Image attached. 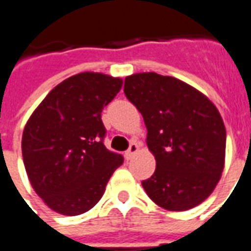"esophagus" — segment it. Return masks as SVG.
Listing matches in <instances>:
<instances>
[{"mask_svg": "<svg viewBox=\"0 0 251 251\" xmlns=\"http://www.w3.org/2000/svg\"><path fill=\"white\" fill-rule=\"evenodd\" d=\"M138 150H139V146H138V143H135V142L129 143L128 150H127V151H126V154H124V155H126V158H127V160H131V158H132V155L135 154Z\"/></svg>", "mask_w": 251, "mask_h": 251, "instance_id": "obj_1", "label": "esophagus"}]
</instances>
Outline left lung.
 <instances>
[{"mask_svg": "<svg viewBox=\"0 0 251 251\" xmlns=\"http://www.w3.org/2000/svg\"><path fill=\"white\" fill-rule=\"evenodd\" d=\"M124 94L143 116L155 171L142 181L148 195L168 210L205 201L220 180L226 127L209 98L187 83L155 72L124 80Z\"/></svg>", "mask_w": 251, "mask_h": 251, "instance_id": "obj_1", "label": "left lung"}]
</instances>
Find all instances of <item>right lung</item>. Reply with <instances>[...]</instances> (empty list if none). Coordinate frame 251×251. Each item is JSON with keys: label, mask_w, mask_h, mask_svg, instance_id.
Masks as SVG:
<instances>
[{"label": "right lung", "mask_w": 251, "mask_h": 251, "mask_svg": "<svg viewBox=\"0 0 251 251\" xmlns=\"http://www.w3.org/2000/svg\"><path fill=\"white\" fill-rule=\"evenodd\" d=\"M120 77L83 72L45 97L25 124L23 161L31 186L57 213L77 216L101 200L124 161L105 148L101 112L120 91Z\"/></svg>", "instance_id": "right-lung-1"}]
</instances>
